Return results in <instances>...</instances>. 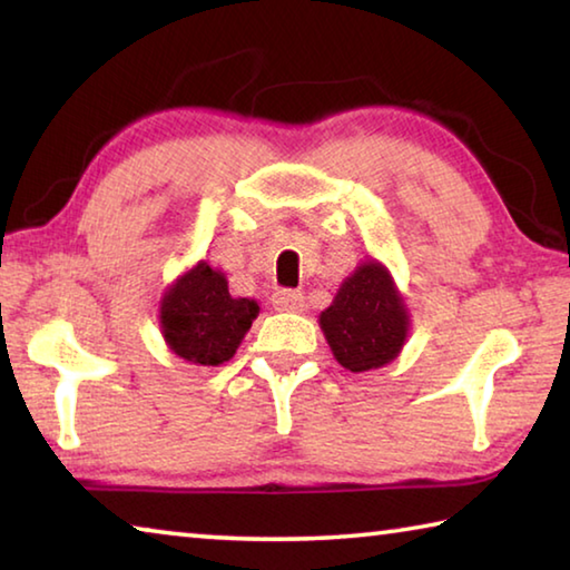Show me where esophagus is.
Returning <instances> with one entry per match:
<instances>
[{
    "label": "esophagus",
    "mask_w": 570,
    "mask_h": 570,
    "mask_svg": "<svg viewBox=\"0 0 570 570\" xmlns=\"http://www.w3.org/2000/svg\"><path fill=\"white\" fill-rule=\"evenodd\" d=\"M272 302L276 308H282V312H302L304 294L294 292V288H278Z\"/></svg>",
    "instance_id": "obj_1"
}]
</instances>
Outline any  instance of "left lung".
<instances>
[{
    "label": "left lung",
    "instance_id": "8db88e82",
    "mask_svg": "<svg viewBox=\"0 0 570 570\" xmlns=\"http://www.w3.org/2000/svg\"><path fill=\"white\" fill-rule=\"evenodd\" d=\"M320 324L336 362L350 372H366L400 354L410 322L387 268L370 262L346 278Z\"/></svg>",
    "mask_w": 570,
    "mask_h": 570
}]
</instances>
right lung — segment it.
<instances>
[{"instance_id":"obj_1","label":"right lung","mask_w":570,"mask_h":570,"mask_svg":"<svg viewBox=\"0 0 570 570\" xmlns=\"http://www.w3.org/2000/svg\"><path fill=\"white\" fill-rule=\"evenodd\" d=\"M256 314V302L230 296L224 274L200 262L163 298L160 324L170 350L183 360L218 366L236 354Z\"/></svg>"}]
</instances>
